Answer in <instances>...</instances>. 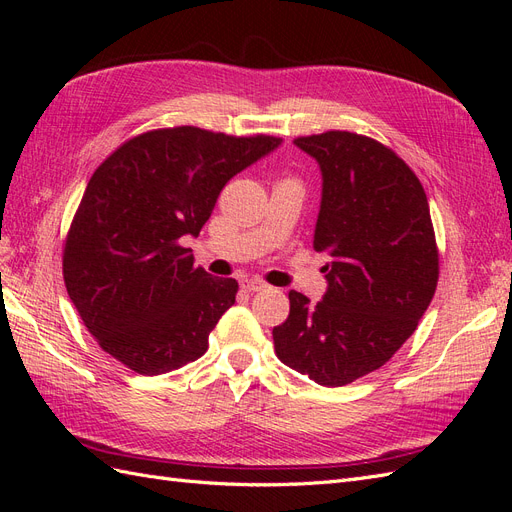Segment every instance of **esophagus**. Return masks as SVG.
Returning a JSON list of instances; mask_svg holds the SVG:
<instances>
[{
    "instance_id": "obj_1",
    "label": "esophagus",
    "mask_w": 512,
    "mask_h": 512,
    "mask_svg": "<svg viewBox=\"0 0 512 512\" xmlns=\"http://www.w3.org/2000/svg\"><path fill=\"white\" fill-rule=\"evenodd\" d=\"M239 284H241V288L245 292H258V290H265L267 288V284L262 282V280H258V277H243Z\"/></svg>"
}]
</instances>
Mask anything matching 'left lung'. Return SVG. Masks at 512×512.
Listing matches in <instances>:
<instances>
[{
  "label": "left lung",
  "instance_id": "1",
  "mask_svg": "<svg viewBox=\"0 0 512 512\" xmlns=\"http://www.w3.org/2000/svg\"><path fill=\"white\" fill-rule=\"evenodd\" d=\"M318 162L316 252L327 290L312 303L290 290L273 329L275 352L322 386H344L382 367L416 331L438 284V247L421 181L374 138L324 132L294 141Z\"/></svg>",
  "mask_w": 512,
  "mask_h": 512
}]
</instances>
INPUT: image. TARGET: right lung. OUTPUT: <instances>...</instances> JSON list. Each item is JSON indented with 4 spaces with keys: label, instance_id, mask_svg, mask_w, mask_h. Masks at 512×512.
Listing matches in <instances>:
<instances>
[{
    "label": "right lung",
    "instance_id": "obj_1",
    "mask_svg": "<svg viewBox=\"0 0 512 512\" xmlns=\"http://www.w3.org/2000/svg\"><path fill=\"white\" fill-rule=\"evenodd\" d=\"M282 145L192 126L132 138L91 175L64 247V280L104 352L143 376L200 359L237 280L194 265L224 185Z\"/></svg>",
    "mask_w": 512,
    "mask_h": 512
}]
</instances>
